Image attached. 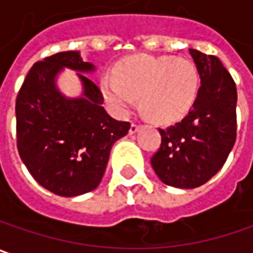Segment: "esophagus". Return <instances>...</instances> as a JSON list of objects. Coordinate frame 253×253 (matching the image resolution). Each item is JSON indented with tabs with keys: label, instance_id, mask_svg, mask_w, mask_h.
<instances>
[{
	"label": "esophagus",
	"instance_id": "34e87169",
	"mask_svg": "<svg viewBox=\"0 0 253 253\" xmlns=\"http://www.w3.org/2000/svg\"><path fill=\"white\" fill-rule=\"evenodd\" d=\"M139 128H140V125L131 123V126H130V130H128V131H130V134H134V133H136V131H137Z\"/></svg>",
	"mask_w": 253,
	"mask_h": 253
}]
</instances>
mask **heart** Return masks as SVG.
Returning <instances> with one entry per match:
<instances>
[{
    "instance_id": "1",
    "label": "heart",
    "mask_w": 253,
    "mask_h": 253,
    "mask_svg": "<svg viewBox=\"0 0 253 253\" xmlns=\"http://www.w3.org/2000/svg\"><path fill=\"white\" fill-rule=\"evenodd\" d=\"M116 73L117 77H103L101 91L120 116H126L140 97L147 117L171 122L182 117L198 96L199 71L187 58L140 54L122 61Z\"/></svg>"
}]
</instances>
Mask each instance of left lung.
<instances>
[{
  "label": "left lung",
  "instance_id": "8db88e82",
  "mask_svg": "<svg viewBox=\"0 0 253 253\" xmlns=\"http://www.w3.org/2000/svg\"><path fill=\"white\" fill-rule=\"evenodd\" d=\"M201 77L192 109L179 123L159 128L162 144L150 163L168 186L193 189L225 165L236 140V84L215 55L189 48Z\"/></svg>",
  "mask_w": 253,
  "mask_h": 253
}]
</instances>
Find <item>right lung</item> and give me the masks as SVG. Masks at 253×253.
<instances>
[{"mask_svg":"<svg viewBox=\"0 0 253 253\" xmlns=\"http://www.w3.org/2000/svg\"><path fill=\"white\" fill-rule=\"evenodd\" d=\"M64 67L79 71L80 97H66L56 88L55 77ZM91 71L94 66L79 51L45 57L28 71L15 101L20 157L38 183L58 196L94 190L114 141L130 128L104 110L100 88L82 74Z\"/></svg>","mask_w":253,"mask_h":253,"instance_id":"add662e5","label":"right lung"}]
</instances>
